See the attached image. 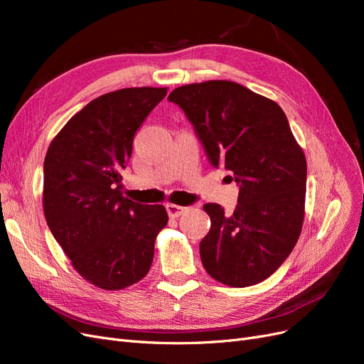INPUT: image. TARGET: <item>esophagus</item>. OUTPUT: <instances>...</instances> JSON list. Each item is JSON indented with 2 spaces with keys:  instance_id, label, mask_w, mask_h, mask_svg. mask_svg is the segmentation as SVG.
Segmentation results:
<instances>
[{
  "instance_id": "34e87169",
  "label": "esophagus",
  "mask_w": 364,
  "mask_h": 364,
  "mask_svg": "<svg viewBox=\"0 0 364 364\" xmlns=\"http://www.w3.org/2000/svg\"><path fill=\"white\" fill-rule=\"evenodd\" d=\"M165 208H167V213L171 218L179 217L186 211L185 206H179V205H174V203H167V206H165Z\"/></svg>"
}]
</instances>
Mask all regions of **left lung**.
<instances>
[{
	"mask_svg": "<svg viewBox=\"0 0 364 364\" xmlns=\"http://www.w3.org/2000/svg\"><path fill=\"white\" fill-rule=\"evenodd\" d=\"M213 167L240 185L232 215L203 205L211 229L200 241L205 270L229 287L255 285L287 258L305 215L306 161L278 103L229 80L176 87Z\"/></svg>",
	"mask_w": 364,
	"mask_h": 364,
	"instance_id": "left-lung-1",
	"label": "left lung"
}]
</instances>
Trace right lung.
I'll return each instance as SVG.
<instances>
[{"label": "right lung", "mask_w": 364, "mask_h": 364, "mask_svg": "<svg viewBox=\"0 0 364 364\" xmlns=\"http://www.w3.org/2000/svg\"><path fill=\"white\" fill-rule=\"evenodd\" d=\"M167 87H124L97 97L53 138L43 161V214L80 277L103 290L134 285L150 270L168 222L162 205L123 196L121 171L142 121Z\"/></svg>", "instance_id": "add662e5"}]
</instances>
